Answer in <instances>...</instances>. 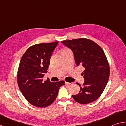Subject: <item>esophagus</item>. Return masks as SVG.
<instances>
[{
    "label": "esophagus",
    "mask_w": 126,
    "mask_h": 126,
    "mask_svg": "<svg viewBox=\"0 0 126 126\" xmlns=\"http://www.w3.org/2000/svg\"><path fill=\"white\" fill-rule=\"evenodd\" d=\"M65 83V84H67V85H69V84H71L72 83H69V82H66Z\"/></svg>",
    "instance_id": "obj_1"
}]
</instances>
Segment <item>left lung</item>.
<instances>
[{
    "instance_id": "left-lung-1",
    "label": "left lung",
    "mask_w": 126,
    "mask_h": 126,
    "mask_svg": "<svg viewBox=\"0 0 126 126\" xmlns=\"http://www.w3.org/2000/svg\"><path fill=\"white\" fill-rule=\"evenodd\" d=\"M62 43L73 53L76 65L84 68V83L74 101L88 104L97 100L105 89L110 77V65L103 50L94 42L86 38L63 40Z\"/></svg>"
}]
</instances>
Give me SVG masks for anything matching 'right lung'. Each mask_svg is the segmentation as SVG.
Returning a JSON list of instances; mask_svg holds the SVG:
<instances>
[{
    "instance_id": "add662e5",
    "label": "right lung",
    "mask_w": 126,
    "mask_h": 126,
    "mask_svg": "<svg viewBox=\"0 0 126 126\" xmlns=\"http://www.w3.org/2000/svg\"><path fill=\"white\" fill-rule=\"evenodd\" d=\"M58 42L37 44L28 49L21 58L17 81L25 98L32 105L46 107L56 99L64 81L51 82L43 80L47 72L52 53Z\"/></svg>"
}]
</instances>
